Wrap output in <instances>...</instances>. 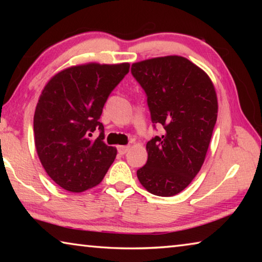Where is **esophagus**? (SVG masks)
<instances>
[{"label": "esophagus", "mask_w": 262, "mask_h": 262, "mask_svg": "<svg viewBox=\"0 0 262 262\" xmlns=\"http://www.w3.org/2000/svg\"><path fill=\"white\" fill-rule=\"evenodd\" d=\"M128 150H129V147H127V145H120V147H118V152L120 155H125Z\"/></svg>", "instance_id": "34e87169"}]
</instances>
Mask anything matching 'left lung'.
Listing matches in <instances>:
<instances>
[{
    "mask_svg": "<svg viewBox=\"0 0 262 262\" xmlns=\"http://www.w3.org/2000/svg\"><path fill=\"white\" fill-rule=\"evenodd\" d=\"M132 74L147 95L152 123L164 134L147 143L148 161L137 178L149 193L173 196L192 183L205 162L217 120L209 76L178 55L136 62Z\"/></svg>",
    "mask_w": 262,
    "mask_h": 262,
    "instance_id": "left-lung-1",
    "label": "left lung"
}]
</instances>
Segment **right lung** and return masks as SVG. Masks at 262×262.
<instances>
[{
  "label": "right lung",
  "instance_id": "1",
  "mask_svg": "<svg viewBox=\"0 0 262 262\" xmlns=\"http://www.w3.org/2000/svg\"><path fill=\"white\" fill-rule=\"evenodd\" d=\"M129 72V63L90 62L55 74L39 97L33 118L34 144L50 178L68 192L98 185L117 156L104 143L99 121L113 89ZM101 130L96 140L92 133Z\"/></svg>",
  "mask_w": 262,
  "mask_h": 262
}]
</instances>
